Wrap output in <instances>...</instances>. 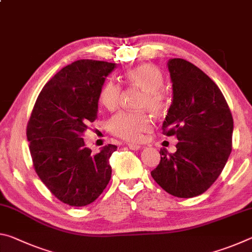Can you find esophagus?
Listing matches in <instances>:
<instances>
[{
  "label": "esophagus",
  "instance_id": "34e87169",
  "mask_svg": "<svg viewBox=\"0 0 252 252\" xmlns=\"http://www.w3.org/2000/svg\"><path fill=\"white\" fill-rule=\"evenodd\" d=\"M127 147L131 150H139V149H141V147L139 146V144H134V143H127Z\"/></svg>",
  "mask_w": 252,
  "mask_h": 252
}]
</instances>
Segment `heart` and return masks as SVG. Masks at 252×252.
<instances>
[{
  "label": "heart",
  "mask_w": 252,
  "mask_h": 252,
  "mask_svg": "<svg viewBox=\"0 0 252 252\" xmlns=\"http://www.w3.org/2000/svg\"><path fill=\"white\" fill-rule=\"evenodd\" d=\"M126 80L131 85L143 91L140 100V108H148L153 113H161L165 106V93L163 75L156 65L140 64L126 73ZM122 91L120 85L112 80L106 81L100 90V102L108 110H116L121 102ZM152 129V120L146 112H120L113 116L108 122V130L111 133L136 142L143 134Z\"/></svg>",
  "instance_id": "obj_1"
}]
</instances>
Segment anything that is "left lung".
<instances>
[{"mask_svg": "<svg viewBox=\"0 0 252 252\" xmlns=\"http://www.w3.org/2000/svg\"><path fill=\"white\" fill-rule=\"evenodd\" d=\"M168 67L173 100L162 133L177 135V151L161 149L151 176L178 198H192L210 188L222 172L232 148L233 119L222 92L203 71L183 59Z\"/></svg>", "mask_w": 252, "mask_h": 252, "instance_id": "obj_1", "label": "left lung"}]
</instances>
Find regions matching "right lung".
<instances>
[{"instance_id": "obj_1", "label": "right lung", "mask_w": 252, "mask_h": 252, "mask_svg": "<svg viewBox=\"0 0 252 252\" xmlns=\"http://www.w3.org/2000/svg\"><path fill=\"white\" fill-rule=\"evenodd\" d=\"M116 64L79 60L60 70L42 89L27 126L34 170L60 201L72 207L92 203L111 179L108 144L93 155L82 135L97 118L105 76Z\"/></svg>"}]
</instances>
